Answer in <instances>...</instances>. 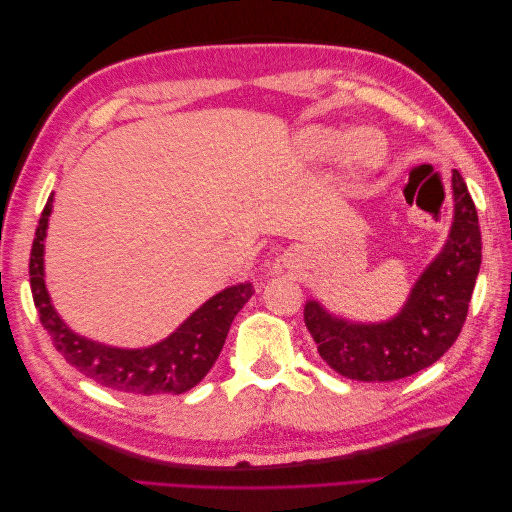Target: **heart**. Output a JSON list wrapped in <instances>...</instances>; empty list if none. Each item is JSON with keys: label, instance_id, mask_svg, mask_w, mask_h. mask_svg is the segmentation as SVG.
<instances>
[{"label": "heart", "instance_id": "obj_1", "mask_svg": "<svg viewBox=\"0 0 512 512\" xmlns=\"http://www.w3.org/2000/svg\"><path fill=\"white\" fill-rule=\"evenodd\" d=\"M342 143L344 136L329 128H312L301 136V145L309 158H329L342 147ZM382 151V138L374 130H359L348 134L346 138V162L354 170H361V173L374 168L380 162Z\"/></svg>", "mask_w": 512, "mask_h": 512}]
</instances>
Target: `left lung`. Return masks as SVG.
Returning a JSON list of instances; mask_svg holds the SVG:
<instances>
[{"mask_svg": "<svg viewBox=\"0 0 512 512\" xmlns=\"http://www.w3.org/2000/svg\"><path fill=\"white\" fill-rule=\"evenodd\" d=\"M453 198L451 235L414 284L399 316L380 324H352L307 301L305 327L337 374L361 382L399 380L433 365L455 344L483 254L476 207L459 170H453Z\"/></svg>", "mask_w": 512, "mask_h": 512, "instance_id": "left-lung-1", "label": "left lung"}]
</instances>
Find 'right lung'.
Wrapping results in <instances>:
<instances>
[{"mask_svg":"<svg viewBox=\"0 0 512 512\" xmlns=\"http://www.w3.org/2000/svg\"><path fill=\"white\" fill-rule=\"evenodd\" d=\"M51 203L53 194L49 203L44 205L36 228L32 256H29V284H32L40 322L49 331L55 348L83 376L117 393L179 395L190 391L218 361L232 320L254 294L252 284H237L215 294L203 307H198L173 335L151 348L123 350L91 342V339L72 333L61 322L44 286L42 256Z\"/></svg>","mask_w":512,"mask_h":512,"instance_id":"right-lung-1","label":"right lung"}]
</instances>
